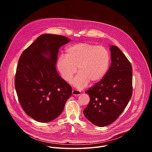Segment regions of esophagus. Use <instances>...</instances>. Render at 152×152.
<instances>
[{"instance_id":"1","label":"esophagus","mask_w":152,"mask_h":152,"mask_svg":"<svg viewBox=\"0 0 152 152\" xmlns=\"http://www.w3.org/2000/svg\"><path fill=\"white\" fill-rule=\"evenodd\" d=\"M72 94L74 96H79L80 94V92L77 90H73Z\"/></svg>"}]
</instances>
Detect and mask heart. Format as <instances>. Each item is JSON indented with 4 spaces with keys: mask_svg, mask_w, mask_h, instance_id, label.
I'll return each instance as SVG.
<instances>
[{
    "mask_svg": "<svg viewBox=\"0 0 152 152\" xmlns=\"http://www.w3.org/2000/svg\"><path fill=\"white\" fill-rule=\"evenodd\" d=\"M111 56L108 50L102 46L88 42L72 45L66 49V56L61 55L57 68L63 79L70 82L77 72L79 75L72 81L78 89L88 84L102 80L109 70Z\"/></svg>",
    "mask_w": 152,
    "mask_h": 152,
    "instance_id": "heart-1",
    "label": "heart"
}]
</instances>
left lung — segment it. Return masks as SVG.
<instances>
[{
  "mask_svg": "<svg viewBox=\"0 0 152 152\" xmlns=\"http://www.w3.org/2000/svg\"><path fill=\"white\" fill-rule=\"evenodd\" d=\"M110 50L111 64L106 75L85 92L90 99L83 114L93 124L100 127L114 122L132 94L131 62L118 47L112 45Z\"/></svg>",
  "mask_w": 152,
  "mask_h": 152,
  "instance_id": "left-lung-1",
  "label": "left lung"
}]
</instances>
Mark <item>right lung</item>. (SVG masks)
Returning <instances> with one entry per match:
<instances>
[{"instance_id":"right-lung-1","label":"right lung","mask_w":152,"mask_h":152,"mask_svg":"<svg viewBox=\"0 0 152 152\" xmlns=\"http://www.w3.org/2000/svg\"><path fill=\"white\" fill-rule=\"evenodd\" d=\"M70 40L62 35H41L19 58L15 77L18 101L26 114L37 121L57 118L72 96V86L55 67L59 48Z\"/></svg>"}]
</instances>
